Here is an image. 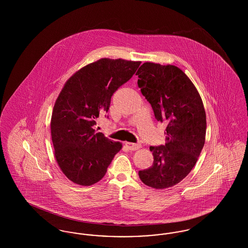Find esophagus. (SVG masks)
Here are the masks:
<instances>
[{
  "label": "esophagus",
  "mask_w": 248,
  "mask_h": 248,
  "mask_svg": "<svg viewBox=\"0 0 248 248\" xmlns=\"http://www.w3.org/2000/svg\"><path fill=\"white\" fill-rule=\"evenodd\" d=\"M125 146L126 148L130 151H136L139 150L140 148V144H136V143H131V142H125Z\"/></svg>",
  "instance_id": "34e87169"
}]
</instances>
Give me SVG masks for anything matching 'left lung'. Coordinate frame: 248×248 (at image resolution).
<instances>
[{
    "label": "left lung",
    "mask_w": 248,
    "mask_h": 248,
    "mask_svg": "<svg viewBox=\"0 0 248 248\" xmlns=\"http://www.w3.org/2000/svg\"><path fill=\"white\" fill-rule=\"evenodd\" d=\"M136 74L155 119L167 124L166 143L150 147L154 164L140 170L139 176L149 187L170 188L189 175L203 148L206 132L203 104L194 84L176 66L146 62Z\"/></svg>",
    "instance_id": "obj_1"
}]
</instances>
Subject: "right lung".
Masks as SVG:
<instances>
[{
    "mask_svg": "<svg viewBox=\"0 0 248 248\" xmlns=\"http://www.w3.org/2000/svg\"><path fill=\"white\" fill-rule=\"evenodd\" d=\"M140 63L99 59L65 83L53 109L51 136L59 167L72 182L82 186L98 182L122 149L120 142L95 133L94 126L108 110L112 94L129 81Z\"/></svg>",
    "mask_w": 248,
    "mask_h": 248,
    "instance_id": "1",
    "label": "right lung"
}]
</instances>
